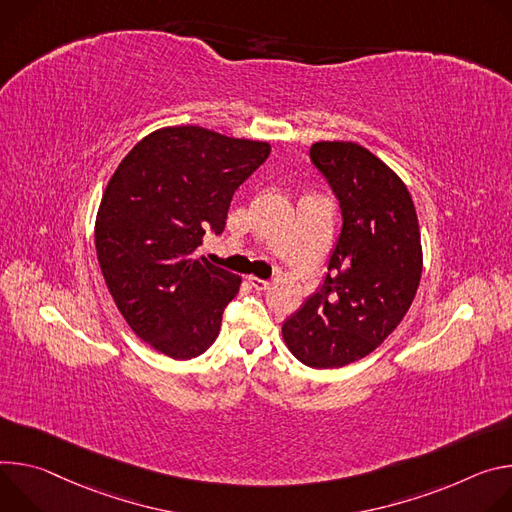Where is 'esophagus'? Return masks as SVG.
I'll return each instance as SVG.
<instances>
[{"mask_svg":"<svg viewBox=\"0 0 512 512\" xmlns=\"http://www.w3.org/2000/svg\"><path fill=\"white\" fill-rule=\"evenodd\" d=\"M248 280H250V287L256 289V291H266L270 287L268 280H262V278H256V276H250Z\"/></svg>","mask_w":512,"mask_h":512,"instance_id":"esophagus-1","label":"esophagus"}]
</instances>
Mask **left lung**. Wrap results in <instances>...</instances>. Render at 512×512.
<instances>
[{
    "label": "left lung",
    "instance_id": "obj_1",
    "mask_svg": "<svg viewBox=\"0 0 512 512\" xmlns=\"http://www.w3.org/2000/svg\"><path fill=\"white\" fill-rule=\"evenodd\" d=\"M313 166L342 211L323 285L282 323L311 368H342L376 350L409 311L421 280V234L405 183L354 142H317Z\"/></svg>",
    "mask_w": 512,
    "mask_h": 512
}]
</instances>
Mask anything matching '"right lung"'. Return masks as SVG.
<instances>
[{
    "mask_svg": "<svg viewBox=\"0 0 512 512\" xmlns=\"http://www.w3.org/2000/svg\"><path fill=\"white\" fill-rule=\"evenodd\" d=\"M268 154L266 142L162 128L109 179L95 221L97 260L120 313L154 350L191 360L215 342L240 276L195 250L205 234L223 232L234 193Z\"/></svg>",
    "mask_w": 512,
    "mask_h": 512,
    "instance_id": "right-lung-1",
    "label": "right lung"
}]
</instances>
